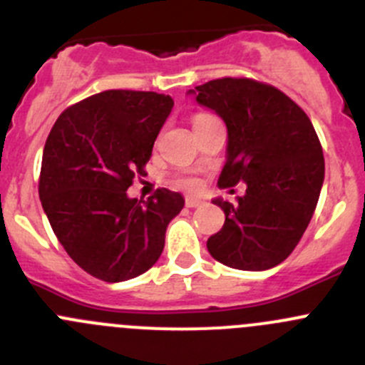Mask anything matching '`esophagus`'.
<instances>
[{
	"mask_svg": "<svg viewBox=\"0 0 365 365\" xmlns=\"http://www.w3.org/2000/svg\"><path fill=\"white\" fill-rule=\"evenodd\" d=\"M201 205H205V201L201 200V197H192V196L185 197L187 208H197V206H201Z\"/></svg>",
	"mask_w": 365,
	"mask_h": 365,
	"instance_id": "esophagus-1",
	"label": "esophagus"
}]
</instances>
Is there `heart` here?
<instances>
[{
    "label": "heart",
    "instance_id": "heart-1",
    "mask_svg": "<svg viewBox=\"0 0 365 365\" xmlns=\"http://www.w3.org/2000/svg\"><path fill=\"white\" fill-rule=\"evenodd\" d=\"M203 116H206V114H200V116H196V118H203ZM196 118H194V120H196ZM176 185L182 187V189L192 190L197 187V180L192 178V176H182V178L176 180Z\"/></svg>",
    "mask_w": 365,
    "mask_h": 365
}]
</instances>
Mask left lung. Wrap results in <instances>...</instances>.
<instances>
[{
	"instance_id": "8db88e82",
	"label": "left lung",
	"mask_w": 365,
	"mask_h": 365,
	"mask_svg": "<svg viewBox=\"0 0 365 365\" xmlns=\"http://www.w3.org/2000/svg\"><path fill=\"white\" fill-rule=\"evenodd\" d=\"M187 93L226 123V164L217 185H247L235 203L213 200L226 220L206 242L208 252L237 270L277 267L307 230L325 180L311 120L288 95L252 79L224 77Z\"/></svg>"
}]
</instances>
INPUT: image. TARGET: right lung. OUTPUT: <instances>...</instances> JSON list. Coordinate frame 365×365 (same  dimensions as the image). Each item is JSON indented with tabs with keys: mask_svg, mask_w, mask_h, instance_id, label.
<instances>
[{
	"mask_svg": "<svg viewBox=\"0 0 365 365\" xmlns=\"http://www.w3.org/2000/svg\"><path fill=\"white\" fill-rule=\"evenodd\" d=\"M173 106L169 95L108 90L68 108L51 128L40 201L65 251L93 277L121 282L150 270L185 205L168 189L146 201L127 194Z\"/></svg>",
	"mask_w": 365,
	"mask_h": 365,
	"instance_id": "obj_1",
	"label": "right lung"
}]
</instances>
